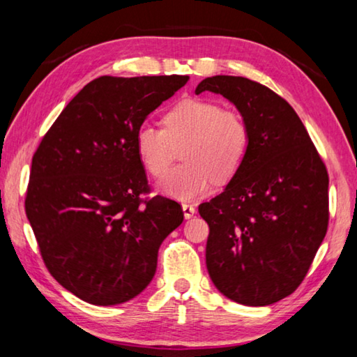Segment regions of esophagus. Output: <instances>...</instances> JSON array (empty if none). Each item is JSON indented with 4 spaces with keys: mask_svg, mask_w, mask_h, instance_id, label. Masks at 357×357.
<instances>
[{
    "mask_svg": "<svg viewBox=\"0 0 357 357\" xmlns=\"http://www.w3.org/2000/svg\"><path fill=\"white\" fill-rule=\"evenodd\" d=\"M183 213H184V217H185V219H190V217L195 215L197 211H195V208L192 206V204H187V203H184V204H183Z\"/></svg>",
    "mask_w": 357,
    "mask_h": 357,
    "instance_id": "obj_1",
    "label": "esophagus"
}]
</instances>
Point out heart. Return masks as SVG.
<instances>
[{
	"label": "heart",
	"instance_id": "obj_1",
	"mask_svg": "<svg viewBox=\"0 0 357 357\" xmlns=\"http://www.w3.org/2000/svg\"><path fill=\"white\" fill-rule=\"evenodd\" d=\"M165 129L142 124L135 134V151L143 167L159 178L172 165L178 149L187 165L168 172L159 192L187 202L213 189L214 178L227 181L238 173L249 151V126L236 112L200 98H184L164 116Z\"/></svg>",
	"mask_w": 357,
	"mask_h": 357
}]
</instances>
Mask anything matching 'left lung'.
<instances>
[{"instance_id":"left-lung-1","label":"left lung","mask_w":357,"mask_h":357,"mask_svg":"<svg viewBox=\"0 0 357 357\" xmlns=\"http://www.w3.org/2000/svg\"><path fill=\"white\" fill-rule=\"evenodd\" d=\"M220 94L249 126V151L220 195L202 203L206 268L219 291L263 307L301 285L326 236L329 178L293 107L244 77L215 75L195 94Z\"/></svg>"}]
</instances>
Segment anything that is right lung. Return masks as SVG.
Masks as SVG:
<instances>
[{
	"instance_id": "1",
	"label": "right lung",
	"mask_w": 357,
	"mask_h": 357,
	"mask_svg": "<svg viewBox=\"0 0 357 357\" xmlns=\"http://www.w3.org/2000/svg\"><path fill=\"white\" fill-rule=\"evenodd\" d=\"M187 75L99 77L72 99L33 155L26 217L59 285L94 305L134 299L153 280L157 252L184 220L148 190L135 134Z\"/></svg>"
}]
</instances>
